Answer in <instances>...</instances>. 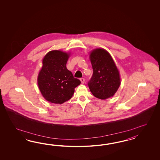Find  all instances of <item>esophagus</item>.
<instances>
[{"mask_svg":"<svg viewBox=\"0 0 160 160\" xmlns=\"http://www.w3.org/2000/svg\"><path fill=\"white\" fill-rule=\"evenodd\" d=\"M80 81H81V82L82 83V84H84V82H85V79L84 78H81L80 79Z\"/></svg>","mask_w":160,"mask_h":160,"instance_id":"obj_1","label":"esophagus"}]
</instances>
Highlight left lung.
<instances>
[{"label": "left lung", "instance_id": "1", "mask_svg": "<svg viewBox=\"0 0 160 160\" xmlns=\"http://www.w3.org/2000/svg\"><path fill=\"white\" fill-rule=\"evenodd\" d=\"M93 74L88 86L93 96L105 100L112 97L121 84L119 72L111 55L104 48L91 52Z\"/></svg>", "mask_w": 160, "mask_h": 160}]
</instances>
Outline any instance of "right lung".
I'll return each mask as SVG.
<instances>
[{
  "label": "right lung",
  "instance_id": "right-lung-1",
  "mask_svg": "<svg viewBox=\"0 0 160 160\" xmlns=\"http://www.w3.org/2000/svg\"><path fill=\"white\" fill-rule=\"evenodd\" d=\"M69 55L60 50H52L43 59L38 84L44 98L52 103L62 104L70 100L74 88L81 83L66 68Z\"/></svg>",
  "mask_w": 160,
  "mask_h": 160
}]
</instances>
